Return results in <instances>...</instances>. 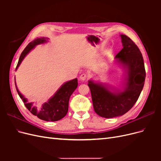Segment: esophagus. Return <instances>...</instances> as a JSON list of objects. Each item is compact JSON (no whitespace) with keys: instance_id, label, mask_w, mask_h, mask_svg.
<instances>
[{"instance_id":"1","label":"esophagus","mask_w":161,"mask_h":161,"mask_svg":"<svg viewBox=\"0 0 161 161\" xmlns=\"http://www.w3.org/2000/svg\"><path fill=\"white\" fill-rule=\"evenodd\" d=\"M87 77H88V76H87L86 74H82L80 76V79L82 81H85V80H86Z\"/></svg>"}]
</instances>
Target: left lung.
<instances>
[{"mask_svg": "<svg viewBox=\"0 0 161 161\" xmlns=\"http://www.w3.org/2000/svg\"><path fill=\"white\" fill-rule=\"evenodd\" d=\"M123 48L115 56L116 62L125 70L122 90L111 89L101 83L89 81L95 113L105 118L123 115L137 101L144 85L146 71L142 53L135 43L125 35H120Z\"/></svg>", "mask_w": 161, "mask_h": 161, "instance_id": "left-lung-1", "label": "left lung"}]
</instances>
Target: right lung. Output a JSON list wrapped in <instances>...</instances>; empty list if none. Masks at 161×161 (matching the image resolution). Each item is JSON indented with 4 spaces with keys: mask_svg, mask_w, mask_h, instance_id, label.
<instances>
[{
    "mask_svg": "<svg viewBox=\"0 0 161 161\" xmlns=\"http://www.w3.org/2000/svg\"><path fill=\"white\" fill-rule=\"evenodd\" d=\"M47 40H48V38L46 37L37 38L29 43L21 53L16 67V70L29 52L37 45L46 43ZM14 83H15L17 91L20 98L22 99L24 105L33 115H36L38 118L42 120L56 121L62 119L67 114L68 110H69L70 97L72 92L77 88L78 80L77 79H75L65 82L56 92L54 95L47 102H46L42 105H33V103L27 102V99L24 97L17 89L15 79H14Z\"/></svg>",
    "mask_w": 161,
    "mask_h": 161,
    "instance_id": "right-lung-1",
    "label": "right lung"
}]
</instances>
